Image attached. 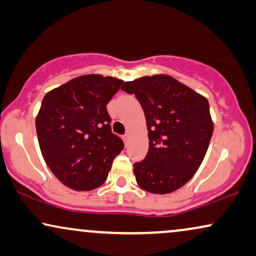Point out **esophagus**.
Segmentation results:
<instances>
[{
	"mask_svg": "<svg viewBox=\"0 0 256 256\" xmlns=\"http://www.w3.org/2000/svg\"><path fill=\"white\" fill-rule=\"evenodd\" d=\"M128 140H129V134L127 132V134H124V141L126 143H127V142H128Z\"/></svg>",
	"mask_w": 256,
	"mask_h": 256,
	"instance_id": "esophagus-1",
	"label": "esophagus"
}]
</instances>
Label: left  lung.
<instances>
[{
	"mask_svg": "<svg viewBox=\"0 0 256 256\" xmlns=\"http://www.w3.org/2000/svg\"><path fill=\"white\" fill-rule=\"evenodd\" d=\"M148 126L149 150L134 164L138 186L156 194L178 190L194 177L213 134L208 101L172 76L156 74L126 82Z\"/></svg>",
	"mask_w": 256,
	"mask_h": 256,
	"instance_id": "left-lung-1",
	"label": "left lung"
}]
</instances>
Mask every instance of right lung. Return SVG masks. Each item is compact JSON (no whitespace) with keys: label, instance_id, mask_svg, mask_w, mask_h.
<instances>
[{"label":"right lung","instance_id":"obj_1","mask_svg":"<svg viewBox=\"0 0 256 256\" xmlns=\"http://www.w3.org/2000/svg\"><path fill=\"white\" fill-rule=\"evenodd\" d=\"M122 82L87 74L45 94L36 118L38 143L45 163L68 188H99L124 149L122 140L112 132L106 107Z\"/></svg>","mask_w":256,"mask_h":256}]
</instances>
